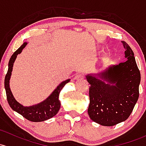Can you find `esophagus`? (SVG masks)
Wrapping results in <instances>:
<instances>
[{
	"mask_svg": "<svg viewBox=\"0 0 146 146\" xmlns=\"http://www.w3.org/2000/svg\"><path fill=\"white\" fill-rule=\"evenodd\" d=\"M84 78V76L82 74H78L77 76H75V79L76 80H82Z\"/></svg>",
	"mask_w": 146,
	"mask_h": 146,
	"instance_id": "34e87169",
	"label": "esophagus"
}]
</instances>
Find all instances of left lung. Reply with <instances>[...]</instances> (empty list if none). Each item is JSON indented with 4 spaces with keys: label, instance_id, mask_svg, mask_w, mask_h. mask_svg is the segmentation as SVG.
<instances>
[{
    "label": "left lung",
    "instance_id": "1",
    "mask_svg": "<svg viewBox=\"0 0 146 146\" xmlns=\"http://www.w3.org/2000/svg\"><path fill=\"white\" fill-rule=\"evenodd\" d=\"M122 43L127 61L86 76L90 85L88 114L92 120L103 126L125 121L139 96L141 73L134 54L127 42Z\"/></svg>",
    "mask_w": 146,
    "mask_h": 146
}]
</instances>
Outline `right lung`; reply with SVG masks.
<instances>
[{
  "label": "right lung",
  "mask_w": 146,
  "mask_h": 146,
  "mask_svg": "<svg viewBox=\"0 0 146 146\" xmlns=\"http://www.w3.org/2000/svg\"><path fill=\"white\" fill-rule=\"evenodd\" d=\"M27 45V42H24L22 45L18 50L14 52L12 55L8 64V70L5 78V89L6 92V96L8 101V104L11 108L17 113H19L24 117L31 122H42L47 120L50 118L54 117L57 114L59 108L61 107V103L59 101V93L63 87L66 83L70 81V79L66 80L64 82H61L59 86H57L54 92L45 101H42L36 105L31 106H24L19 104L14 98L10 88V79L11 76L12 67L14 62L16 59L18 54H20L23 49Z\"/></svg>",
  "instance_id": "right-lung-1"
}]
</instances>
